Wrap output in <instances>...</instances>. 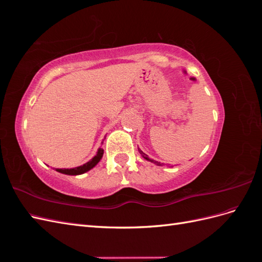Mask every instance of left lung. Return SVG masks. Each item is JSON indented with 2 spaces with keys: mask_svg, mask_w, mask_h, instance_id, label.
Wrapping results in <instances>:
<instances>
[{
  "mask_svg": "<svg viewBox=\"0 0 262 262\" xmlns=\"http://www.w3.org/2000/svg\"><path fill=\"white\" fill-rule=\"evenodd\" d=\"M139 152H140V154L142 155V156H143L144 158H145V160H147V161H149V162H152V163H154V164H156V165H158V166H160L161 165V163H158V162H155V161H153V160H149V158H148V156L145 154V153H143V152H142V150L141 149H139Z\"/></svg>",
  "mask_w": 262,
  "mask_h": 262,
  "instance_id": "8db88e82",
  "label": "left lung"
}]
</instances>
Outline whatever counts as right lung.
<instances>
[{
    "label": "right lung",
    "instance_id": "obj_1",
    "mask_svg": "<svg viewBox=\"0 0 262 262\" xmlns=\"http://www.w3.org/2000/svg\"><path fill=\"white\" fill-rule=\"evenodd\" d=\"M102 154H104V149L99 148L97 154L95 155L90 162H87L83 166H80V167H75V168H71V169H57V171L61 173H66V175H81V173H84L86 171H89L92 169L95 165H96L102 157Z\"/></svg>",
    "mask_w": 262,
    "mask_h": 262
}]
</instances>
